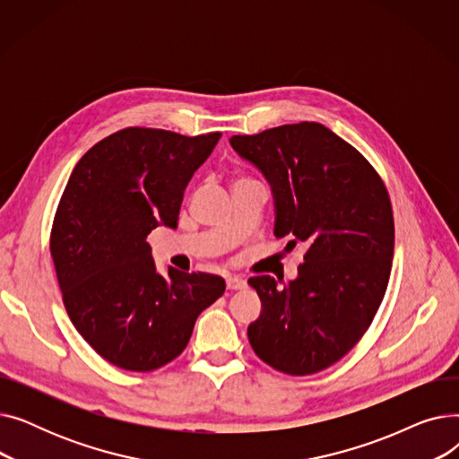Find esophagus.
<instances>
[{"mask_svg":"<svg viewBox=\"0 0 459 459\" xmlns=\"http://www.w3.org/2000/svg\"><path fill=\"white\" fill-rule=\"evenodd\" d=\"M246 286H247V282L242 277H229L227 279V288H229V290H242V288H246Z\"/></svg>","mask_w":459,"mask_h":459,"instance_id":"obj_1","label":"esophagus"}]
</instances>
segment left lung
<instances>
[{
  "mask_svg": "<svg viewBox=\"0 0 459 459\" xmlns=\"http://www.w3.org/2000/svg\"><path fill=\"white\" fill-rule=\"evenodd\" d=\"M232 149L266 177L277 238L307 246L298 277L282 288L249 279L260 316L247 327L264 363L290 376L325 370L370 327L387 290L394 217L368 160L320 123L232 135Z\"/></svg>",
  "mask_w": 459,
  "mask_h": 459,
  "instance_id": "obj_1",
  "label": "left lung"
}]
</instances>
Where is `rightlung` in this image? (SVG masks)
<instances>
[{"label":"right lung","mask_w":459,"mask_h":459,"mask_svg":"<svg viewBox=\"0 0 459 459\" xmlns=\"http://www.w3.org/2000/svg\"><path fill=\"white\" fill-rule=\"evenodd\" d=\"M221 134L125 128L89 149L61 195L50 251L68 318L111 365L151 372L177 359L220 275L156 272L147 236L177 229L184 189Z\"/></svg>","instance_id":"1"}]
</instances>
